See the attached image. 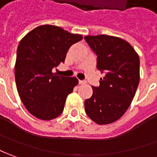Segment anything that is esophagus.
<instances>
[{
  "label": "esophagus",
  "mask_w": 157,
  "mask_h": 157,
  "mask_svg": "<svg viewBox=\"0 0 157 157\" xmlns=\"http://www.w3.org/2000/svg\"><path fill=\"white\" fill-rule=\"evenodd\" d=\"M79 83L82 85V84H85V83H86V82H85V81H81V80H80V81H79Z\"/></svg>",
  "instance_id": "obj_1"
}]
</instances>
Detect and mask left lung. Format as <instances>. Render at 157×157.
Returning a JSON list of instances; mask_svg holds the SVG:
<instances>
[{
    "instance_id": "obj_1",
    "label": "left lung",
    "mask_w": 157,
    "mask_h": 157,
    "mask_svg": "<svg viewBox=\"0 0 157 157\" xmlns=\"http://www.w3.org/2000/svg\"><path fill=\"white\" fill-rule=\"evenodd\" d=\"M97 55V69L105 73L100 86L85 101L87 115L98 124L117 121L132 103L140 79L139 56L125 40L109 35L86 36Z\"/></svg>"
}]
</instances>
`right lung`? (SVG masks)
<instances>
[{
    "label": "right lung",
    "mask_w": 157,
    "mask_h": 157,
    "mask_svg": "<svg viewBox=\"0 0 157 157\" xmlns=\"http://www.w3.org/2000/svg\"><path fill=\"white\" fill-rule=\"evenodd\" d=\"M82 39L81 34L43 25L20 40L14 66L16 87L20 100L34 117L51 120L63 113L66 98L78 80L57 75L52 70L64 62L70 46Z\"/></svg>",
    "instance_id": "obj_1"
}]
</instances>
